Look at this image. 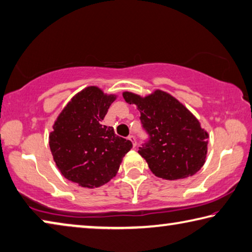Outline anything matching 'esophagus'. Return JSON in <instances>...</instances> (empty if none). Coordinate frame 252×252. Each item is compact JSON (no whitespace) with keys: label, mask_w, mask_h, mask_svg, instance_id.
I'll return each mask as SVG.
<instances>
[{"label":"esophagus","mask_w":252,"mask_h":252,"mask_svg":"<svg viewBox=\"0 0 252 252\" xmlns=\"http://www.w3.org/2000/svg\"><path fill=\"white\" fill-rule=\"evenodd\" d=\"M128 139L131 142V144H133V147L135 148V147H136V138H135V136L129 135V136H128Z\"/></svg>","instance_id":"esophagus-1"}]
</instances>
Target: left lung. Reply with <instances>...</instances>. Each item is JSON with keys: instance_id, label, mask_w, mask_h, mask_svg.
Returning <instances> with one entry per match:
<instances>
[{"instance_id": "left-lung-1", "label": "left lung", "mask_w": 252, "mask_h": 252, "mask_svg": "<svg viewBox=\"0 0 252 252\" xmlns=\"http://www.w3.org/2000/svg\"><path fill=\"white\" fill-rule=\"evenodd\" d=\"M128 104L141 113V123L148 139L138 153L150 170L165 180H180L194 175L205 163L209 135L188 108L170 94L156 90L142 98L124 93Z\"/></svg>"}]
</instances>
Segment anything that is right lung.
<instances>
[{
    "label": "right lung",
    "mask_w": 252,
    "mask_h": 252,
    "mask_svg": "<svg viewBox=\"0 0 252 252\" xmlns=\"http://www.w3.org/2000/svg\"><path fill=\"white\" fill-rule=\"evenodd\" d=\"M115 99L97 87H87L68 102L49 136L61 174L80 187L93 189L109 182L133 146L113 127L101 125Z\"/></svg>",
    "instance_id": "add662e5"
}]
</instances>
